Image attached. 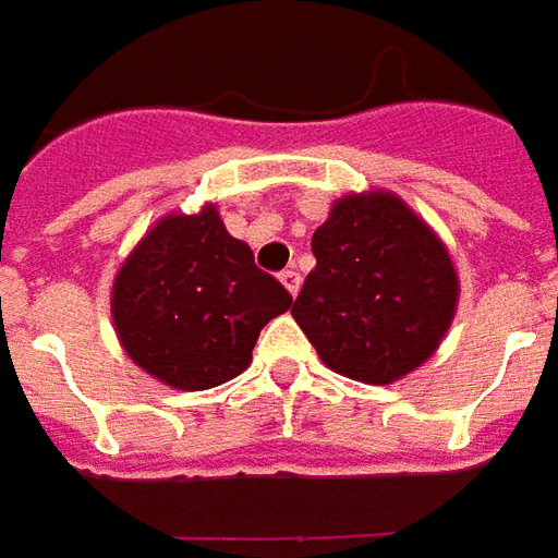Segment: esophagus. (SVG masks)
Listing matches in <instances>:
<instances>
[{
  "mask_svg": "<svg viewBox=\"0 0 558 558\" xmlns=\"http://www.w3.org/2000/svg\"><path fill=\"white\" fill-rule=\"evenodd\" d=\"M279 282H282V286H286L288 294L294 298V294L301 291V272L294 270V267H288V270L279 272Z\"/></svg>",
  "mask_w": 558,
  "mask_h": 558,
  "instance_id": "obj_1",
  "label": "esophagus"
}]
</instances>
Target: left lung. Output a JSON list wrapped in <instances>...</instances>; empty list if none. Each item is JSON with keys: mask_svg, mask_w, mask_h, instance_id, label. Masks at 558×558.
<instances>
[{"mask_svg": "<svg viewBox=\"0 0 558 558\" xmlns=\"http://www.w3.org/2000/svg\"><path fill=\"white\" fill-rule=\"evenodd\" d=\"M316 270L291 316L330 371L367 386L413 374L444 343L459 272L444 240L391 191L333 199L313 233Z\"/></svg>", "mask_w": 558, "mask_h": 558, "instance_id": "obj_1", "label": "left lung"}]
</instances>
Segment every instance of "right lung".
<instances>
[{"label":"right lung","mask_w":558,"mask_h":558,"mask_svg":"<svg viewBox=\"0 0 558 558\" xmlns=\"http://www.w3.org/2000/svg\"><path fill=\"white\" fill-rule=\"evenodd\" d=\"M291 294L257 270L213 203L169 213L124 257L111 286V322L124 352L157 383L215 389L252 364L260 328Z\"/></svg>","instance_id":"obj_1"}]
</instances>
